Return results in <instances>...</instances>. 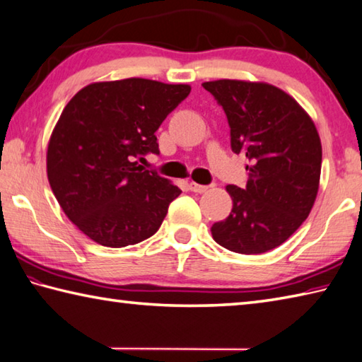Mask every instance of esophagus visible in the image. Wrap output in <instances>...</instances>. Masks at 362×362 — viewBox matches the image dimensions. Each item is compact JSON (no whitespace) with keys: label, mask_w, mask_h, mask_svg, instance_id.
I'll return each mask as SVG.
<instances>
[{"label":"esophagus","mask_w":362,"mask_h":362,"mask_svg":"<svg viewBox=\"0 0 362 362\" xmlns=\"http://www.w3.org/2000/svg\"><path fill=\"white\" fill-rule=\"evenodd\" d=\"M207 185H199V183H196V182H189V189H192V192H194V193H204V192H207Z\"/></svg>","instance_id":"1"}]
</instances>
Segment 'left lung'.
<instances>
[{"label": "left lung", "mask_w": 362, "mask_h": 362, "mask_svg": "<svg viewBox=\"0 0 362 362\" xmlns=\"http://www.w3.org/2000/svg\"><path fill=\"white\" fill-rule=\"evenodd\" d=\"M225 110L231 148L245 153V188L228 185L233 210L214 223L212 238L231 252L266 253L290 238L317 199L321 141L294 98L264 82H204Z\"/></svg>", "instance_id": "left-lung-1"}]
</instances>
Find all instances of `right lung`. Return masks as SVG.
Returning <instances> with one entry per match:
<instances>
[{
	"label": "right lung",
	"instance_id": "add662e5",
	"mask_svg": "<svg viewBox=\"0 0 362 362\" xmlns=\"http://www.w3.org/2000/svg\"><path fill=\"white\" fill-rule=\"evenodd\" d=\"M189 91L137 77L96 82L63 109L47 147L49 183L68 218L96 244L134 245L160 229L182 189L137 160L160 153L156 129Z\"/></svg>",
	"mask_w": 362,
	"mask_h": 362
}]
</instances>
